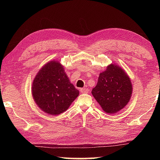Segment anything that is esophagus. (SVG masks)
<instances>
[{
    "label": "esophagus",
    "mask_w": 160,
    "mask_h": 160,
    "mask_svg": "<svg viewBox=\"0 0 160 160\" xmlns=\"http://www.w3.org/2000/svg\"><path fill=\"white\" fill-rule=\"evenodd\" d=\"M80 92L82 93H88V92H89V89L88 88H81L80 89Z\"/></svg>",
    "instance_id": "1"
}]
</instances>
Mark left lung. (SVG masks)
Listing matches in <instances>:
<instances>
[{
	"label": "left lung",
	"mask_w": 160,
	"mask_h": 160,
	"mask_svg": "<svg viewBox=\"0 0 160 160\" xmlns=\"http://www.w3.org/2000/svg\"><path fill=\"white\" fill-rule=\"evenodd\" d=\"M129 77L115 64H111L99 74L92 94L102 109L108 113H115L128 104L132 94Z\"/></svg>",
	"instance_id": "obj_1"
}]
</instances>
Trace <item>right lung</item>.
Returning a JSON list of instances; mask_svg holds the SVG:
<instances>
[{"label": "right lung", "instance_id": "1", "mask_svg": "<svg viewBox=\"0 0 160 160\" xmlns=\"http://www.w3.org/2000/svg\"><path fill=\"white\" fill-rule=\"evenodd\" d=\"M32 90L38 107L51 115H58L66 111L79 94L62 65L55 61L42 68L34 78Z\"/></svg>", "mask_w": 160, "mask_h": 160}]
</instances>
